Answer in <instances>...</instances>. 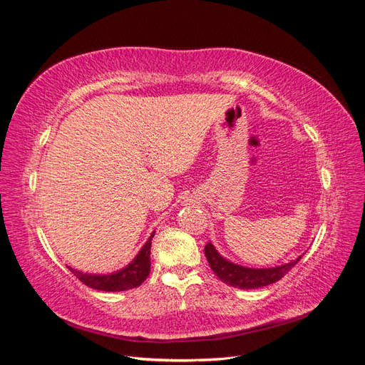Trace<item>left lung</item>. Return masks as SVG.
Returning a JSON list of instances; mask_svg holds the SVG:
<instances>
[{"label": "left lung", "instance_id": "8db88e82", "mask_svg": "<svg viewBox=\"0 0 365 365\" xmlns=\"http://www.w3.org/2000/svg\"><path fill=\"white\" fill-rule=\"evenodd\" d=\"M204 252L210 268L213 269L217 277L224 283L239 289H257L279 282L282 277H284V274H288L298 263V260L303 257L298 256L295 260L272 268H248L220 256L212 242H208L205 245Z\"/></svg>", "mask_w": 365, "mask_h": 365}]
</instances>
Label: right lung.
I'll return each mask as SVG.
<instances>
[{
    "instance_id": "1",
    "label": "right lung",
    "mask_w": 365,
    "mask_h": 365,
    "mask_svg": "<svg viewBox=\"0 0 365 365\" xmlns=\"http://www.w3.org/2000/svg\"><path fill=\"white\" fill-rule=\"evenodd\" d=\"M153 236H155V231H152L148 242L141 247L134 260H130L125 268H121L118 271L109 274H88L77 271L71 267L68 268L82 283L97 291L118 292L137 288V286H140L148 279V275L150 272V245Z\"/></svg>"
}]
</instances>
